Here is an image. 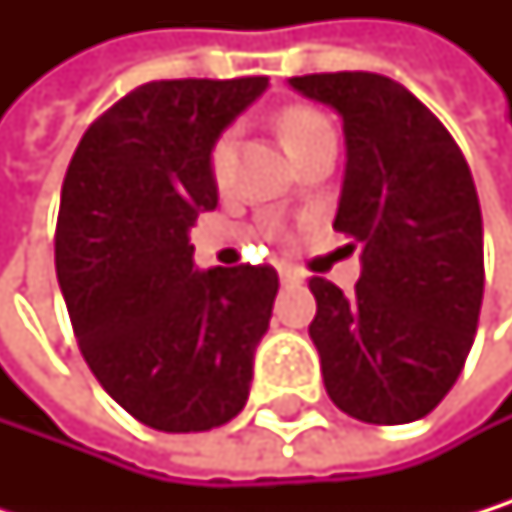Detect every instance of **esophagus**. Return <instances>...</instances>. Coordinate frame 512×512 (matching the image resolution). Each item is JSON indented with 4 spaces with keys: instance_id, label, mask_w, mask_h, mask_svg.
Masks as SVG:
<instances>
[{
    "instance_id": "obj_1",
    "label": "esophagus",
    "mask_w": 512,
    "mask_h": 512,
    "mask_svg": "<svg viewBox=\"0 0 512 512\" xmlns=\"http://www.w3.org/2000/svg\"><path fill=\"white\" fill-rule=\"evenodd\" d=\"M279 279H282L285 285H301V282H304V273H301L298 267H279Z\"/></svg>"
}]
</instances>
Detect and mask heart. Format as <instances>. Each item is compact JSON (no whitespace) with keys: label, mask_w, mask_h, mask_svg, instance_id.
Wrapping results in <instances>:
<instances>
[{"label":"heart","mask_w":512,"mask_h":512,"mask_svg":"<svg viewBox=\"0 0 512 512\" xmlns=\"http://www.w3.org/2000/svg\"><path fill=\"white\" fill-rule=\"evenodd\" d=\"M279 131H282L285 150L288 153H298L301 147H307L310 141H316L319 134H328L331 125L316 110L291 107V110L282 113ZM230 162H233V134L227 131L224 137H218V144H214V150H211V174H214V178H224V174L230 171Z\"/></svg>","instance_id":"b5f03b06"}]
</instances>
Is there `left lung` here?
<instances>
[{"label": "left lung", "instance_id": "left-lung-1", "mask_svg": "<svg viewBox=\"0 0 512 512\" xmlns=\"http://www.w3.org/2000/svg\"><path fill=\"white\" fill-rule=\"evenodd\" d=\"M294 91L344 119L334 230L362 245L353 294L313 276L310 338L331 402L365 424H411L455 387L482 307V211L464 153L405 85L313 73Z\"/></svg>", "mask_w": 512, "mask_h": 512}]
</instances>
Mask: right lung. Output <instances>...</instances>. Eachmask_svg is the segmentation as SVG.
Here are the masks:
<instances>
[{
    "mask_svg": "<svg viewBox=\"0 0 512 512\" xmlns=\"http://www.w3.org/2000/svg\"><path fill=\"white\" fill-rule=\"evenodd\" d=\"M267 76L162 79L94 119L61 190L54 267L79 350L141 424L202 433L245 408L279 291L273 267H193L218 208L211 150Z\"/></svg>",
    "mask_w": 512,
    "mask_h": 512,
    "instance_id": "right-lung-1",
    "label": "right lung"
}]
</instances>
